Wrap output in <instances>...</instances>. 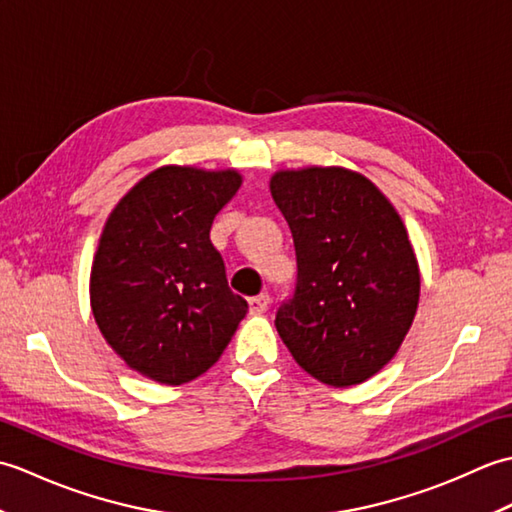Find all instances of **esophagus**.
I'll use <instances>...</instances> for the list:
<instances>
[{"mask_svg":"<svg viewBox=\"0 0 512 512\" xmlns=\"http://www.w3.org/2000/svg\"><path fill=\"white\" fill-rule=\"evenodd\" d=\"M268 306H270V297L266 295V292H264V295H257V297L248 299L250 314H264L268 310Z\"/></svg>","mask_w":512,"mask_h":512,"instance_id":"34e87169","label":"esophagus"}]
</instances>
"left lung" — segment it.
<instances>
[{
    "label": "left lung",
    "instance_id": "8db88e82",
    "mask_svg": "<svg viewBox=\"0 0 512 512\" xmlns=\"http://www.w3.org/2000/svg\"><path fill=\"white\" fill-rule=\"evenodd\" d=\"M270 193L297 253L295 295L275 328L332 387L361 385L400 350L420 299L407 228L372 180L345 167L279 169Z\"/></svg>",
    "mask_w": 512,
    "mask_h": 512
}]
</instances>
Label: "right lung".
<instances>
[{"label":"right lung","instance_id":"right-lung-1","mask_svg":"<svg viewBox=\"0 0 512 512\" xmlns=\"http://www.w3.org/2000/svg\"><path fill=\"white\" fill-rule=\"evenodd\" d=\"M239 187L237 169L165 165L136 182L103 226L90 273L94 321L125 365L156 383L202 376L246 317L209 237Z\"/></svg>","mask_w":512,"mask_h":512}]
</instances>
